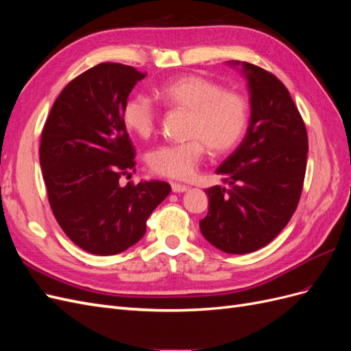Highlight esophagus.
<instances>
[{
    "mask_svg": "<svg viewBox=\"0 0 351 351\" xmlns=\"http://www.w3.org/2000/svg\"><path fill=\"white\" fill-rule=\"evenodd\" d=\"M171 190H173L174 193H183V192H187L189 186L180 184V183H173V184H171Z\"/></svg>",
    "mask_w": 351,
    "mask_h": 351,
    "instance_id": "1",
    "label": "esophagus"
}]
</instances>
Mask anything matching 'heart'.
Here are the masks:
<instances>
[{"label": "heart", "instance_id": "heart-1", "mask_svg": "<svg viewBox=\"0 0 351 351\" xmlns=\"http://www.w3.org/2000/svg\"><path fill=\"white\" fill-rule=\"evenodd\" d=\"M167 107L189 112L186 143L164 145L154 149L147 162L154 173L176 180H187L204 161L206 147L226 154L236 147L249 119V104L237 90L224 89L219 83L199 74H184L164 83L155 90ZM124 125L146 139L155 133L158 111L145 95H133L123 108Z\"/></svg>", "mask_w": 351, "mask_h": 351}]
</instances>
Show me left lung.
Instances as JSON below:
<instances>
[{"mask_svg":"<svg viewBox=\"0 0 351 351\" xmlns=\"http://www.w3.org/2000/svg\"><path fill=\"white\" fill-rule=\"evenodd\" d=\"M247 80L250 121L246 136L217 174L228 189L205 190L208 215L199 226L217 249L244 254L267 246L299 205L306 173L307 133L290 92L272 73L228 61Z\"/></svg>","mask_w":351,"mask_h":351,"instance_id":"8db88e82","label":"left lung"}]
</instances>
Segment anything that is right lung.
<instances>
[{
	"label": "right lung",
	"mask_w": 351,
	"mask_h": 351,
	"mask_svg": "<svg viewBox=\"0 0 351 351\" xmlns=\"http://www.w3.org/2000/svg\"><path fill=\"white\" fill-rule=\"evenodd\" d=\"M145 76L119 62L86 70L58 95L42 130L39 161L52 214L74 244L99 256L139 241L171 192L158 180L120 184L136 171L123 108Z\"/></svg>",
	"instance_id": "obj_1"
}]
</instances>
